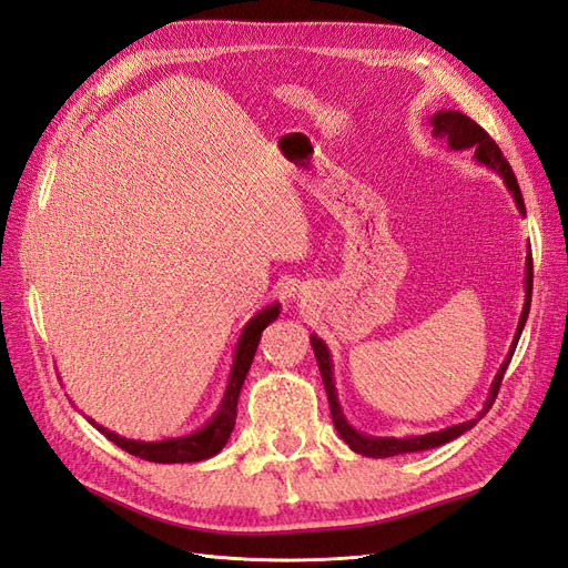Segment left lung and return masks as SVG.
<instances>
[{"label":"left lung","mask_w":568,"mask_h":568,"mask_svg":"<svg viewBox=\"0 0 568 568\" xmlns=\"http://www.w3.org/2000/svg\"><path fill=\"white\" fill-rule=\"evenodd\" d=\"M432 125H434V134L440 136V140H445L450 144V149H474V156L478 163H484L493 170H497V173L503 175L507 189L511 192L514 201H517L519 211L526 215V205H524V199H521V189H519V182L517 178H514V170L511 165L507 163V159L503 156L500 146H497L493 142V136L480 128L476 120L467 118L459 111H440L438 115L432 118ZM530 291H532V261L528 257V267H526V305H524V313H521V322H519V332H517V338H514V346H511V353L517 351V343H519V336H521V329L526 324V317H528V311H530ZM313 351H315V357H317V365H320V374H322V382H324V390H326V398H329V409H332V422L336 426L338 436L348 443V448L359 453V455H367V457H393V455H403V453H417V450H428V448H438V445L448 443L457 436H462L464 432H469V428L486 415V412L493 407L497 393H500V386H503V379H505V372H507V363L503 365L500 374L495 376V384L490 388V398L484 407V412H480L478 419H471V422H464V424H457V426H448L443 428V432H436V434H426V436H412V438H369V436H363L357 434L355 428L343 419L341 415V407H338V400H336V390H334V379H332V359H329V353H326V346L324 343L313 336Z\"/></svg>","instance_id":"obj_1"}]
</instances>
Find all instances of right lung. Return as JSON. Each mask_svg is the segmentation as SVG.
I'll use <instances>...</instances> for the list:
<instances>
[{"mask_svg":"<svg viewBox=\"0 0 568 568\" xmlns=\"http://www.w3.org/2000/svg\"><path fill=\"white\" fill-rule=\"evenodd\" d=\"M280 315V305H270L265 307L263 313H257L242 334V341L236 346V355H234V367H232V376H230V386L225 393V400H222L217 415L213 417V422L201 428V432L184 436V438H170V440H161V443H140V440H128L120 438L111 432H106L104 426L94 424L101 434H104L109 440H113L118 448H123L125 453L142 457L146 462H159V464H178V462H201L209 459L213 455H217L225 443L230 440L232 428L236 424V400H239V390L244 386V379L248 374V367L253 363V355L257 348V341H261V334L265 326L277 320Z\"/></svg>","mask_w":568,"mask_h":568,"instance_id":"right-lung-1","label":"right lung"}]
</instances>
